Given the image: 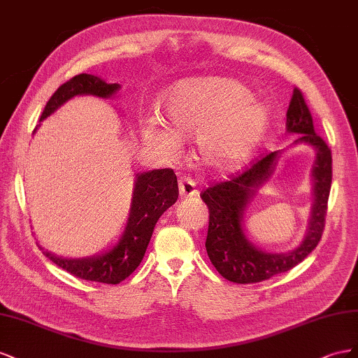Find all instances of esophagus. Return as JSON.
<instances>
[{"instance_id":"1","label":"esophagus","mask_w":358,"mask_h":358,"mask_svg":"<svg viewBox=\"0 0 358 358\" xmlns=\"http://www.w3.org/2000/svg\"><path fill=\"white\" fill-rule=\"evenodd\" d=\"M178 189H180L181 198H193L199 193L196 189V182L193 181L190 177H181L180 182H178Z\"/></svg>"}]
</instances>
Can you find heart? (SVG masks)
Segmentation results:
<instances>
[{
    "label": "heart",
    "mask_w": 358,
    "mask_h": 358,
    "mask_svg": "<svg viewBox=\"0 0 358 358\" xmlns=\"http://www.w3.org/2000/svg\"><path fill=\"white\" fill-rule=\"evenodd\" d=\"M166 126L148 122L147 145L163 155L180 148V138L198 136V155L211 169L234 171L258 148L268 115L238 80L206 78L171 90L162 103Z\"/></svg>",
    "instance_id": "b5f03b06"
}]
</instances>
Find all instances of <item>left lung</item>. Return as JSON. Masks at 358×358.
Masks as SVG:
<instances>
[{
  "instance_id": "8db88e82",
  "label": "left lung",
  "mask_w": 358,
  "mask_h": 358,
  "mask_svg": "<svg viewBox=\"0 0 358 358\" xmlns=\"http://www.w3.org/2000/svg\"><path fill=\"white\" fill-rule=\"evenodd\" d=\"M287 129L291 134H301L297 142H306L316 150L313 166L315 203L308 236L297 249L288 253H265L252 246L241 228L243 211L255 192L271 176L274 160L279 155L278 151L257 159L249 168L201 193L210 213L206 240L208 258L229 282L241 285L258 283L288 271L308 257L321 241L333 177L331 150L315 131L309 106L297 87L294 88L287 110Z\"/></svg>"
}]
</instances>
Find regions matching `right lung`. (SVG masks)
Here are the masks:
<instances>
[{"label":"right lung","mask_w":358,"mask_h":358,"mask_svg":"<svg viewBox=\"0 0 358 358\" xmlns=\"http://www.w3.org/2000/svg\"><path fill=\"white\" fill-rule=\"evenodd\" d=\"M120 88L118 84H106L97 76L80 73L50 96L40 121L52 114L69 99L79 94L110 97ZM178 198V182L173 169H155L138 176L129 223L124 234L109 252L85 259H66L45 252L46 257L67 273L79 279L117 285L134 273L144 258L159 217Z\"/></svg>","instance_id":"obj_1"}]
</instances>
